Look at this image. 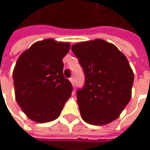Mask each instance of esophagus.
<instances>
[{"instance_id": "1", "label": "esophagus", "mask_w": 150, "mask_h": 150, "mask_svg": "<svg viewBox=\"0 0 150 150\" xmlns=\"http://www.w3.org/2000/svg\"><path fill=\"white\" fill-rule=\"evenodd\" d=\"M69 81L71 82L72 85H73V86H74V84H75V82H74V78H73V77H70V78H69Z\"/></svg>"}]
</instances>
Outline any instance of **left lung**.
<instances>
[{"instance_id": "left-lung-1", "label": "left lung", "mask_w": 150, "mask_h": 150, "mask_svg": "<svg viewBox=\"0 0 150 150\" xmlns=\"http://www.w3.org/2000/svg\"><path fill=\"white\" fill-rule=\"evenodd\" d=\"M72 50L85 74V85L77 91L82 120L109 124L131 98L134 73L128 60L116 46L100 39L76 44Z\"/></svg>"}]
</instances>
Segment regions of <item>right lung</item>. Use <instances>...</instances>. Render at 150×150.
<instances>
[{
    "mask_svg": "<svg viewBox=\"0 0 150 150\" xmlns=\"http://www.w3.org/2000/svg\"><path fill=\"white\" fill-rule=\"evenodd\" d=\"M69 43L38 41L21 54L13 71L18 105L30 119L46 123L59 117L73 86L63 76V59Z\"/></svg>",
    "mask_w": 150,
    "mask_h": 150,
    "instance_id": "obj_1",
    "label": "right lung"
}]
</instances>
